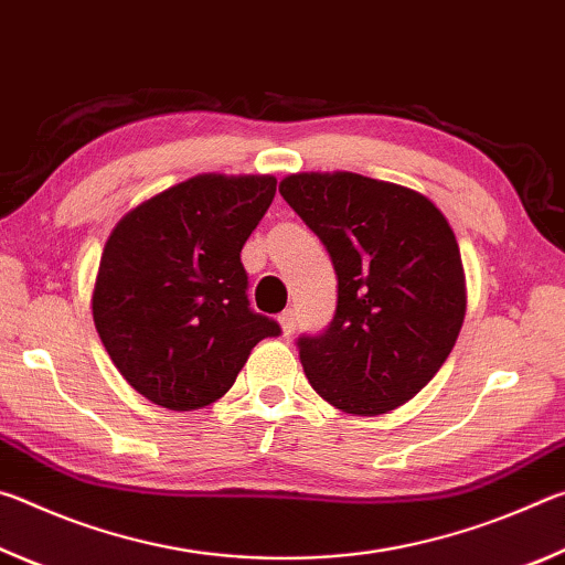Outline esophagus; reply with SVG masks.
<instances>
[{
    "label": "esophagus",
    "mask_w": 565,
    "mask_h": 565,
    "mask_svg": "<svg viewBox=\"0 0 565 565\" xmlns=\"http://www.w3.org/2000/svg\"><path fill=\"white\" fill-rule=\"evenodd\" d=\"M279 323H281V329H284L286 337H289V333H294V329H296V311L294 309L281 311L279 313Z\"/></svg>",
    "instance_id": "34e87169"
}]
</instances>
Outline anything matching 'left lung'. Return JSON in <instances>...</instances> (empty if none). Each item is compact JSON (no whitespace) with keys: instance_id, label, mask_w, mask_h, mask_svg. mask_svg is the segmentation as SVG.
<instances>
[{"instance_id":"obj_1","label":"left lung","mask_w":565,"mask_h":565,"mask_svg":"<svg viewBox=\"0 0 565 565\" xmlns=\"http://www.w3.org/2000/svg\"><path fill=\"white\" fill-rule=\"evenodd\" d=\"M279 191L337 271L331 323L296 339L306 379L349 414L406 404L444 366L466 313L446 216L416 191L349 171L294 174Z\"/></svg>"}]
</instances>
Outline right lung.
Returning a JSON list of instances; mask_svg holds the SVG:
<instances>
[{
    "mask_svg": "<svg viewBox=\"0 0 565 565\" xmlns=\"http://www.w3.org/2000/svg\"><path fill=\"white\" fill-rule=\"evenodd\" d=\"M274 194V177H194L111 232L92 311L114 366L141 396L171 411L214 404L256 343L281 333L248 303L242 264Z\"/></svg>",
    "mask_w": 565,
    "mask_h": 565,
    "instance_id": "1",
    "label": "right lung"
}]
</instances>
